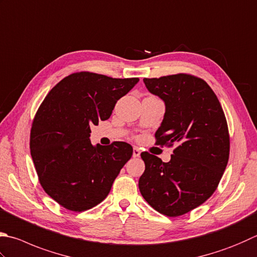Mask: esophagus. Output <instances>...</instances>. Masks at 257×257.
<instances>
[{
	"instance_id": "obj_1",
	"label": "esophagus",
	"mask_w": 257,
	"mask_h": 257,
	"mask_svg": "<svg viewBox=\"0 0 257 257\" xmlns=\"http://www.w3.org/2000/svg\"><path fill=\"white\" fill-rule=\"evenodd\" d=\"M140 154H141V151H140V149L138 147H134L133 148V157L134 158H138V157H140Z\"/></svg>"
}]
</instances>
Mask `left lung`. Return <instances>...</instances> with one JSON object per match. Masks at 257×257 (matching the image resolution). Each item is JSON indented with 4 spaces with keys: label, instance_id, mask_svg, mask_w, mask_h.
I'll list each match as a JSON object with an SVG mask.
<instances>
[{
    "label": "left lung",
    "instance_id": "obj_1",
    "mask_svg": "<svg viewBox=\"0 0 257 257\" xmlns=\"http://www.w3.org/2000/svg\"><path fill=\"white\" fill-rule=\"evenodd\" d=\"M150 93L166 104L156 144L176 147L169 162L142 152L145 171L141 195L160 214L178 217L209 198L229 159V133L224 110L204 79L190 74L144 78Z\"/></svg>",
    "mask_w": 257,
    "mask_h": 257
}]
</instances>
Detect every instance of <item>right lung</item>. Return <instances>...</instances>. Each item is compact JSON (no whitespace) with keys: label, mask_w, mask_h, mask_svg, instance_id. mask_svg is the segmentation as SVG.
Instances as JSON below:
<instances>
[{"label":"right lung","mask_w":257,"mask_h":257,"mask_svg":"<svg viewBox=\"0 0 257 257\" xmlns=\"http://www.w3.org/2000/svg\"><path fill=\"white\" fill-rule=\"evenodd\" d=\"M139 78L74 72L48 93L32 122L30 151L48 195L71 211L98 205L133 154L126 142L90 143V126L109 118L116 101Z\"/></svg>","instance_id":"obj_1"}]
</instances>
